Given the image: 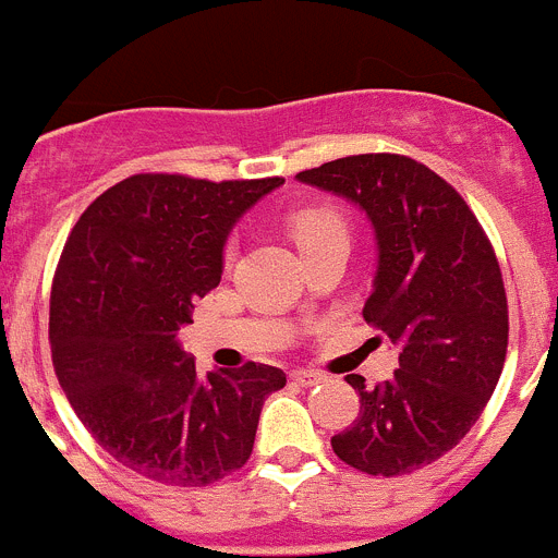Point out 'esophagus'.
I'll list each match as a JSON object with an SVG mask.
<instances>
[{"label": "esophagus", "mask_w": 558, "mask_h": 558, "mask_svg": "<svg viewBox=\"0 0 558 558\" xmlns=\"http://www.w3.org/2000/svg\"><path fill=\"white\" fill-rule=\"evenodd\" d=\"M290 379L299 383L302 388H310V386H318V383L324 379V374L313 372V368H295V372H290Z\"/></svg>", "instance_id": "obj_1"}]
</instances>
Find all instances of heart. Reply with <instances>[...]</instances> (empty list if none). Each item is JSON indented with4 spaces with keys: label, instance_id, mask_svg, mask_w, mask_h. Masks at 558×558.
Listing matches in <instances>:
<instances>
[{
    "label": "heart",
    "instance_id": "1",
    "mask_svg": "<svg viewBox=\"0 0 558 558\" xmlns=\"http://www.w3.org/2000/svg\"><path fill=\"white\" fill-rule=\"evenodd\" d=\"M335 229H347V226H343V218H340L338 211L332 209H302L290 218V231H293L299 245L313 243L315 236H322Z\"/></svg>",
    "mask_w": 558,
    "mask_h": 558
}]
</instances>
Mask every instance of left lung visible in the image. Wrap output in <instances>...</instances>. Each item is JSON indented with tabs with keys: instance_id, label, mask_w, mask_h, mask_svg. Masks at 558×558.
<instances>
[{
	"instance_id": "left-lung-1",
	"label": "left lung",
	"mask_w": 558,
	"mask_h": 558,
	"mask_svg": "<svg viewBox=\"0 0 558 558\" xmlns=\"http://www.w3.org/2000/svg\"><path fill=\"white\" fill-rule=\"evenodd\" d=\"M295 179L372 220L377 274L363 318L399 349L386 383L347 377L360 413L332 436L335 456L368 475L422 470L470 433L506 363L509 304L495 248L466 201L408 156H347Z\"/></svg>"
}]
</instances>
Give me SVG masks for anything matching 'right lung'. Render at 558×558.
Masks as SVG:
<instances>
[{
  "label": "right lung",
  "instance_id": "obj_1",
  "mask_svg": "<svg viewBox=\"0 0 558 558\" xmlns=\"http://www.w3.org/2000/svg\"><path fill=\"white\" fill-rule=\"evenodd\" d=\"M282 184L140 172L69 234L49 295L52 366L77 418L128 470L206 486L248 461L265 399L288 377L263 363L198 374L179 329L220 284L231 226Z\"/></svg>",
  "mask_w": 558,
  "mask_h": 558
}]
</instances>
